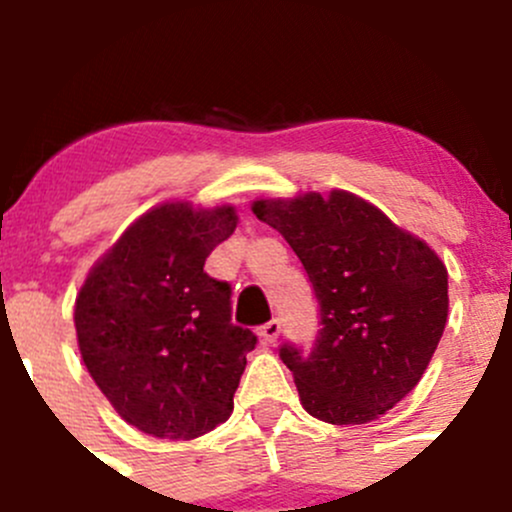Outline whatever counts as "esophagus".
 <instances>
[{"instance_id":"esophagus-1","label":"esophagus","mask_w":512,"mask_h":512,"mask_svg":"<svg viewBox=\"0 0 512 512\" xmlns=\"http://www.w3.org/2000/svg\"><path fill=\"white\" fill-rule=\"evenodd\" d=\"M279 331H282V324L277 319H272L265 326H260V338L265 343H274L279 338Z\"/></svg>"}]
</instances>
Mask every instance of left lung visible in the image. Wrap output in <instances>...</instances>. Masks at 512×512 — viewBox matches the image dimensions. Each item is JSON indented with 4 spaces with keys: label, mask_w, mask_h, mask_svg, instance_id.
<instances>
[{
    "label": "left lung",
    "mask_w": 512,
    "mask_h": 512,
    "mask_svg": "<svg viewBox=\"0 0 512 512\" xmlns=\"http://www.w3.org/2000/svg\"><path fill=\"white\" fill-rule=\"evenodd\" d=\"M252 213L289 242L319 299L309 355L284 343L301 407L328 424H365L422 380L449 314L437 252L355 193L260 198Z\"/></svg>",
    "instance_id": "left-lung-1"
}]
</instances>
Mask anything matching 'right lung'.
Instances as JSON below:
<instances>
[{
  "instance_id": "add662e5",
  "label": "right lung",
  "mask_w": 512,
  "mask_h": 512,
  "mask_svg": "<svg viewBox=\"0 0 512 512\" xmlns=\"http://www.w3.org/2000/svg\"><path fill=\"white\" fill-rule=\"evenodd\" d=\"M235 225L228 203H161L95 262L75 299L90 378L149 437L196 439L233 412L257 336L230 321V284L203 265Z\"/></svg>"
}]
</instances>
